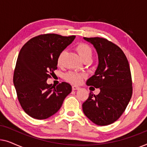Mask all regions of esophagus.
I'll use <instances>...</instances> for the list:
<instances>
[{"label": "esophagus", "mask_w": 147, "mask_h": 147, "mask_svg": "<svg viewBox=\"0 0 147 147\" xmlns=\"http://www.w3.org/2000/svg\"><path fill=\"white\" fill-rule=\"evenodd\" d=\"M80 88V87H78L77 86H72V90H78Z\"/></svg>", "instance_id": "obj_1"}]
</instances>
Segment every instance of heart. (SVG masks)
Listing matches in <instances>:
<instances>
[{"label": "heart", "mask_w": 147, "mask_h": 147, "mask_svg": "<svg viewBox=\"0 0 147 147\" xmlns=\"http://www.w3.org/2000/svg\"><path fill=\"white\" fill-rule=\"evenodd\" d=\"M76 49L79 54L80 57L82 58V60L90 59L92 55V48L90 47L88 44L81 43L76 46ZM64 55V51H62L59 53L57 59V65H61L62 61H63V57ZM86 75L84 74L78 73L75 71L68 72L65 75V79L70 83L74 84H80L83 81L84 78H85Z\"/></svg>", "instance_id": "heart-1"}]
</instances>
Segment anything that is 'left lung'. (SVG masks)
<instances>
[{
	"label": "left lung",
	"instance_id": "1",
	"mask_svg": "<svg viewBox=\"0 0 147 147\" xmlns=\"http://www.w3.org/2000/svg\"><path fill=\"white\" fill-rule=\"evenodd\" d=\"M98 53L99 63L95 74L86 84L100 88L98 95L91 92L82 104L85 115L99 126H106L119 118L129 103L132 94L129 63L122 50L102 37H84Z\"/></svg>",
	"mask_w": 147,
	"mask_h": 147
}]
</instances>
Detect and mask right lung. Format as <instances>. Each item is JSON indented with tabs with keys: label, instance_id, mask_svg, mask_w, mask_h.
<instances>
[{
	"label": "right lung",
	"instance_id": "add662e5",
	"mask_svg": "<svg viewBox=\"0 0 147 147\" xmlns=\"http://www.w3.org/2000/svg\"><path fill=\"white\" fill-rule=\"evenodd\" d=\"M57 34H43L32 38L21 48L13 75L18 100L28 115L43 120L60 109L71 86L61 82L57 86L47 84L57 69V59L75 39Z\"/></svg>",
	"mask_w": 147,
	"mask_h": 147
}]
</instances>
